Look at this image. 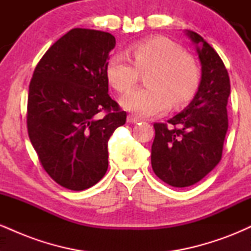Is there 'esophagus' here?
I'll return each mask as SVG.
<instances>
[{"label":"esophagus","instance_id":"obj_1","mask_svg":"<svg viewBox=\"0 0 251 251\" xmlns=\"http://www.w3.org/2000/svg\"><path fill=\"white\" fill-rule=\"evenodd\" d=\"M140 122V118L133 116V114H128L127 116V123L129 124H137Z\"/></svg>","mask_w":251,"mask_h":251}]
</instances>
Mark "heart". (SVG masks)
Wrapping results in <instances>:
<instances>
[{
  "instance_id": "heart-1",
  "label": "heart",
  "mask_w": 251,
  "mask_h": 251,
  "mask_svg": "<svg viewBox=\"0 0 251 251\" xmlns=\"http://www.w3.org/2000/svg\"><path fill=\"white\" fill-rule=\"evenodd\" d=\"M131 57L117 53L109 59L106 74L109 83L120 93L133 88L146 74L148 87L129 92L122 103L137 116L151 117L191 101L201 85V68L192 56L171 40L154 36L135 42Z\"/></svg>"
}]
</instances>
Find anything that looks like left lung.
<instances>
[{"label":"left lung","mask_w":251,"mask_h":251,"mask_svg":"<svg viewBox=\"0 0 251 251\" xmlns=\"http://www.w3.org/2000/svg\"><path fill=\"white\" fill-rule=\"evenodd\" d=\"M200 47V88L189 107L166 123H154L151 164L158 178L174 188L194 185L220 163L227 131L230 79L223 61L201 35L188 31Z\"/></svg>","instance_id":"obj_1"}]
</instances>
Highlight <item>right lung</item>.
<instances>
[{"instance_id":"1","label":"right lung","mask_w":251,"mask_h":251,"mask_svg":"<svg viewBox=\"0 0 251 251\" xmlns=\"http://www.w3.org/2000/svg\"><path fill=\"white\" fill-rule=\"evenodd\" d=\"M116 37L74 28L36 65L29 83L28 135L45 171L59 185L81 191L108 168L107 143L126 123L108 94V53Z\"/></svg>"}]
</instances>
